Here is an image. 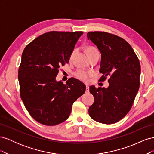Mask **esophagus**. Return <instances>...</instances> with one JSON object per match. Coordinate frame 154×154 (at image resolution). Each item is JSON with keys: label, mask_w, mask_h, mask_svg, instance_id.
I'll list each match as a JSON object with an SVG mask.
<instances>
[{"label": "esophagus", "mask_w": 154, "mask_h": 154, "mask_svg": "<svg viewBox=\"0 0 154 154\" xmlns=\"http://www.w3.org/2000/svg\"><path fill=\"white\" fill-rule=\"evenodd\" d=\"M89 92V87L86 85V92Z\"/></svg>", "instance_id": "1"}]
</instances>
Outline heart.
Masks as SVG:
<instances>
[{
	"instance_id": "1",
	"label": "heart",
	"mask_w": 154,
	"mask_h": 154,
	"mask_svg": "<svg viewBox=\"0 0 154 154\" xmlns=\"http://www.w3.org/2000/svg\"><path fill=\"white\" fill-rule=\"evenodd\" d=\"M95 51H97V49L96 48L92 47V46H88V47L86 48V52H87L88 56H89L92 53L95 52ZM74 53H75V50H74L72 52V53L71 54V58H72V57H73ZM91 72H86V71H83V70H81V69L77 70V71L74 72V76H75V77L83 82L87 81L88 77L91 76Z\"/></svg>"
}]
</instances>
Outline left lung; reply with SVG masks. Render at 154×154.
I'll return each mask as SVG.
<instances>
[{"instance_id":"8db88e82","label":"left lung","mask_w":154,"mask_h":154,"mask_svg":"<svg viewBox=\"0 0 154 154\" xmlns=\"http://www.w3.org/2000/svg\"><path fill=\"white\" fill-rule=\"evenodd\" d=\"M100 50L101 59L100 82L109 76V86L90 87L94 102L88 109L91 118L103 124H113L123 119L131 109L140 82V62L134 49L121 37L106 32H87Z\"/></svg>"}]
</instances>
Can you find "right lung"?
<instances>
[{
	"label": "right lung",
	"mask_w": 154,
	"mask_h": 154,
	"mask_svg": "<svg viewBox=\"0 0 154 154\" xmlns=\"http://www.w3.org/2000/svg\"><path fill=\"white\" fill-rule=\"evenodd\" d=\"M82 31H50L37 37L23 51L18 78L21 99L31 117L54 126L66 121L85 85L71 78L66 84L56 81L61 66L69 63Z\"/></svg>",
	"instance_id": "1"
}]
</instances>
